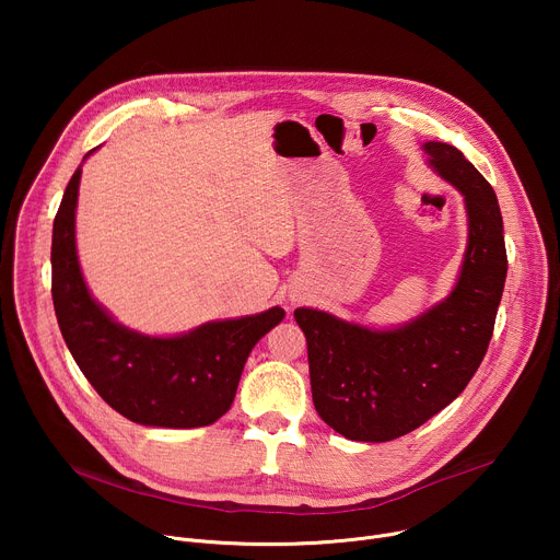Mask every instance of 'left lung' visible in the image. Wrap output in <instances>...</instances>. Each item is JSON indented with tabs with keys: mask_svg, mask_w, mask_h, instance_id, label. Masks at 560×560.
<instances>
[{
	"mask_svg": "<svg viewBox=\"0 0 560 560\" xmlns=\"http://www.w3.org/2000/svg\"><path fill=\"white\" fill-rule=\"evenodd\" d=\"M423 150L467 212V246L450 294L394 328L294 310L307 341L314 408L350 441L385 443L439 415L481 365L494 332L508 277L497 192L458 148L425 141Z\"/></svg>",
	"mask_w": 560,
	"mask_h": 560,
	"instance_id": "left-lung-1",
	"label": "left lung"
}]
</instances>
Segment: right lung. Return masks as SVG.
<instances>
[{
    "mask_svg": "<svg viewBox=\"0 0 560 560\" xmlns=\"http://www.w3.org/2000/svg\"><path fill=\"white\" fill-rule=\"evenodd\" d=\"M93 148L86 159L95 152ZM82 166L70 177L52 223V305L61 337L104 401L148 428H201L223 417L259 339L285 310L208 322L173 337H152L115 322L91 294L77 257L74 210Z\"/></svg>",
    "mask_w": 560,
    "mask_h": 560,
    "instance_id": "add662e5",
    "label": "right lung"
}]
</instances>
